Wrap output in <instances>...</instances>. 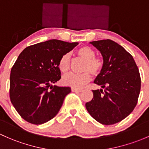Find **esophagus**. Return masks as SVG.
Here are the masks:
<instances>
[{"mask_svg": "<svg viewBox=\"0 0 149 149\" xmlns=\"http://www.w3.org/2000/svg\"><path fill=\"white\" fill-rule=\"evenodd\" d=\"M71 91L73 92H75V93H81L82 91L81 89H77V88H72Z\"/></svg>", "mask_w": 149, "mask_h": 149, "instance_id": "1", "label": "esophagus"}]
</instances>
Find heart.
Here are the masks:
<instances>
[{
    "instance_id": "obj_1",
    "label": "heart",
    "mask_w": 149,
    "mask_h": 149,
    "mask_svg": "<svg viewBox=\"0 0 149 149\" xmlns=\"http://www.w3.org/2000/svg\"><path fill=\"white\" fill-rule=\"evenodd\" d=\"M79 57L85 59L83 65L81 73H68L65 75L62 79L63 84L73 88H80L90 81V72L92 75H98L103 67V62L98 58L95 57V51L89 46H82L76 51ZM58 68L62 73H65L68 71L70 67V55L65 54L61 57L58 61Z\"/></svg>"
}]
</instances>
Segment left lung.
Returning <instances> with one entry per match:
<instances>
[{
  "mask_svg": "<svg viewBox=\"0 0 149 149\" xmlns=\"http://www.w3.org/2000/svg\"><path fill=\"white\" fill-rule=\"evenodd\" d=\"M90 43L103 56V67L94 81L102 89L92 91L93 97L86 108L98 122L112 125L124 119L136 106L140 73L133 56L116 42L106 39Z\"/></svg>",
  "mask_w": 149,
  "mask_h": 149,
  "instance_id": "1",
  "label": "left lung"
}]
</instances>
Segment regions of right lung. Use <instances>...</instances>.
Listing matches in <instances>:
<instances>
[{"mask_svg": "<svg viewBox=\"0 0 149 149\" xmlns=\"http://www.w3.org/2000/svg\"><path fill=\"white\" fill-rule=\"evenodd\" d=\"M79 43L52 39L25 48L12 67L10 99L22 118L42 124L54 118L70 87L52 86L61 79L58 61Z\"/></svg>", "mask_w": 149, "mask_h": 149, "instance_id": "right-lung-1", "label": "right lung"}]
</instances>
